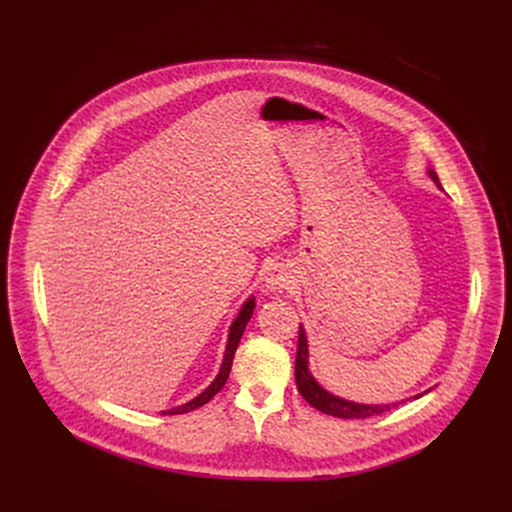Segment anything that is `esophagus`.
<instances>
[{"mask_svg":"<svg viewBox=\"0 0 512 512\" xmlns=\"http://www.w3.org/2000/svg\"><path fill=\"white\" fill-rule=\"evenodd\" d=\"M290 276L286 274V272H282V270H274L270 276H267V288H270V290H278V292H282V290H286L288 286H290Z\"/></svg>","mask_w":512,"mask_h":512,"instance_id":"obj_1","label":"esophagus"}]
</instances>
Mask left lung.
Segmentation results:
<instances>
[{
	"instance_id": "1",
	"label": "left lung",
	"mask_w": 512,
	"mask_h": 512,
	"mask_svg": "<svg viewBox=\"0 0 512 512\" xmlns=\"http://www.w3.org/2000/svg\"><path fill=\"white\" fill-rule=\"evenodd\" d=\"M429 174H432V178L438 182V176L434 172H429ZM307 363H309L307 336H305V330L299 328L297 363H294V378H297V388L311 407H315L317 411L326 413V415H334V417H342V419H367V417H373V415H382L386 411H392L398 405H402V402H405V400L394 402V405H357V402L342 400V398L326 392L313 380V375L309 373ZM419 396H423V394H417L415 398H419Z\"/></svg>"
}]
</instances>
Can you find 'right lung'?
I'll list each match as a JSON object with an SVG mask.
<instances>
[{"mask_svg": "<svg viewBox=\"0 0 512 512\" xmlns=\"http://www.w3.org/2000/svg\"><path fill=\"white\" fill-rule=\"evenodd\" d=\"M253 309H255V299H249L245 305H242L238 317L234 319V324L230 328V336H228V344H226L224 363H222V369L218 373V378L213 380V384L205 392H201L197 398H193L191 402H186V405L170 409V411H161V415H182V413H188V411H195V409L203 407L205 402H209L215 394H218L224 388L228 375H230V369H232V359H234V353H236V348H238V342L242 338V332H245V328L249 324V319L253 315Z\"/></svg>", "mask_w": 512, "mask_h": 512, "instance_id": "1", "label": "right lung"}]
</instances>
